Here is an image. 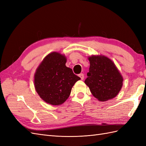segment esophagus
<instances>
[{"instance_id":"obj_1","label":"esophagus","mask_w":146,"mask_h":146,"mask_svg":"<svg viewBox=\"0 0 146 146\" xmlns=\"http://www.w3.org/2000/svg\"><path fill=\"white\" fill-rule=\"evenodd\" d=\"M79 77H80L81 80H83V78H84V75H83V74H79Z\"/></svg>"}]
</instances>
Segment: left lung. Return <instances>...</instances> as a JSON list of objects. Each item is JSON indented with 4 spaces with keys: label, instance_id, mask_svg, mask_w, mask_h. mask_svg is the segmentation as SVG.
<instances>
[{
    "label": "left lung",
    "instance_id": "left-lung-1",
    "mask_svg": "<svg viewBox=\"0 0 146 146\" xmlns=\"http://www.w3.org/2000/svg\"><path fill=\"white\" fill-rule=\"evenodd\" d=\"M88 60L90 67L85 83L92 94L101 102L115 98L123 85V77L116 65L104 55H92Z\"/></svg>",
    "mask_w": 146,
    "mask_h": 146
}]
</instances>
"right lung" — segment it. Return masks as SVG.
<instances>
[{"mask_svg":"<svg viewBox=\"0 0 146 146\" xmlns=\"http://www.w3.org/2000/svg\"><path fill=\"white\" fill-rule=\"evenodd\" d=\"M66 57L54 52L48 54L36 69L35 88L46 103L60 105L68 99L72 88L80 78L66 66Z\"/></svg>","mask_w":146,"mask_h":146,"instance_id":"right-lung-1","label":"right lung"}]
</instances>
